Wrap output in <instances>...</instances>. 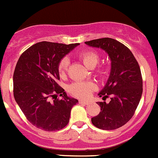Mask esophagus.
Listing matches in <instances>:
<instances>
[{
    "label": "esophagus",
    "mask_w": 158,
    "mask_h": 158,
    "mask_svg": "<svg viewBox=\"0 0 158 158\" xmlns=\"http://www.w3.org/2000/svg\"><path fill=\"white\" fill-rule=\"evenodd\" d=\"M79 103L81 104H84V105H87V104H88V102H87V101H83V100H80Z\"/></svg>",
    "instance_id": "34e87169"
}]
</instances>
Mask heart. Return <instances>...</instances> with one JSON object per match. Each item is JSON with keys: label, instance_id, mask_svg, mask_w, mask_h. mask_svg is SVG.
<instances>
[{"label": "heart", "instance_id": "obj_1", "mask_svg": "<svg viewBox=\"0 0 158 158\" xmlns=\"http://www.w3.org/2000/svg\"><path fill=\"white\" fill-rule=\"evenodd\" d=\"M80 60L88 68H94L99 62L101 55L96 51L88 50L83 51L78 54ZM69 60L67 57H64L60 60L57 66V72L60 77H64L67 74ZM97 74L101 77H104L107 73V68L106 66H100L96 70ZM97 89V85L93 81H84V82H74L68 87V91L71 95L77 98L86 99L90 96L91 92Z\"/></svg>", "mask_w": 158, "mask_h": 158}]
</instances>
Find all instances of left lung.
I'll return each instance as SVG.
<instances>
[{
  "label": "left lung",
  "mask_w": 158,
  "mask_h": 158,
  "mask_svg": "<svg viewBox=\"0 0 158 158\" xmlns=\"http://www.w3.org/2000/svg\"><path fill=\"white\" fill-rule=\"evenodd\" d=\"M85 44L105 51L111 60L110 77L98 94L103 100L110 97V101L98 102L101 112L91 118V122L102 130L119 128L131 119L141 98L143 80L140 66L130 49L114 39L104 37Z\"/></svg>",
  "instance_id": "8db88e82"
}]
</instances>
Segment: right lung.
I'll use <instances>...</instances> for the list:
<instances>
[{
	"instance_id": "obj_1",
	"label": "right lung",
	"mask_w": 158,
	"mask_h": 158,
	"mask_svg": "<svg viewBox=\"0 0 158 158\" xmlns=\"http://www.w3.org/2000/svg\"><path fill=\"white\" fill-rule=\"evenodd\" d=\"M79 44L42 41L27 49L14 72V97L28 121L46 131L64 128L78 101L57 84L60 60ZM62 96L61 99L57 97Z\"/></svg>"
}]
</instances>
